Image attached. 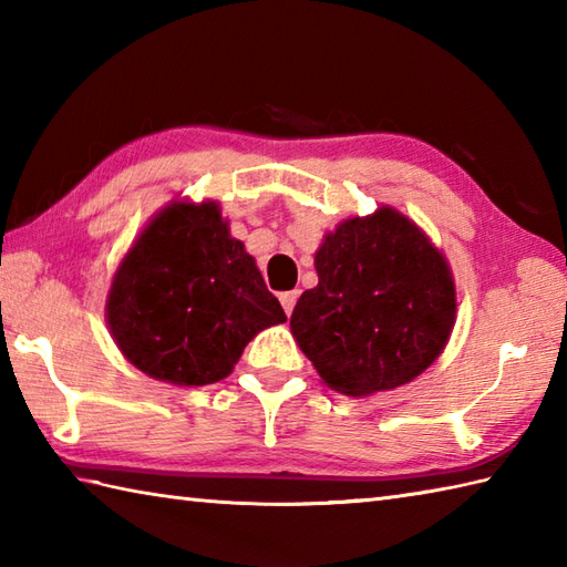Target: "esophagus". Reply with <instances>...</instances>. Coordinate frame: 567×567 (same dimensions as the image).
Wrapping results in <instances>:
<instances>
[{"label": "esophagus", "mask_w": 567, "mask_h": 567, "mask_svg": "<svg viewBox=\"0 0 567 567\" xmlns=\"http://www.w3.org/2000/svg\"><path fill=\"white\" fill-rule=\"evenodd\" d=\"M297 299H299V292H297V290H292V292H282V295H280V302H282V309H285V315H287V317H290L292 311H295Z\"/></svg>", "instance_id": "obj_1"}]
</instances>
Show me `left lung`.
Listing matches in <instances>:
<instances>
[{"label": "left lung", "instance_id": "8db88e82", "mask_svg": "<svg viewBox=\"0 0 567 567\" xmlns=\"http://www.w3.org/2000/svg\"><path fill=\"white\" fill-rule=\"evenodd\" d=\"M319 275L292 311L297 346L323 384L348 396L402 388L436 360L455 327L451 265L421 228L382 204L323 236Z\"/></svg>", "mask_w": 567, "mask_h": 567}]
</instances>
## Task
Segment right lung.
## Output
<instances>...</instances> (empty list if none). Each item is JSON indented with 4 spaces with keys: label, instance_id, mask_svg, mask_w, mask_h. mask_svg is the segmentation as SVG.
Instances as JSON below:
<instances>
[{
    "label": "right lung",
    "instance_id": "right-lung-1",
    "mask_svg": "<svg viewBox=\"0 0 567 567\" xmlns=\"http://www.w3.org/2000/svg\"><path fill=\"white\" fill-rule=\"evenodd\" d=\"M282 321L280 302L214 199H175L155 214L106 295V327L122 355L177 388L231 375L244 348Z\"/></svg>",
    "mask_w": 567,
    "mask_h": 567
}]
</instances>
